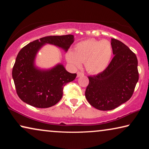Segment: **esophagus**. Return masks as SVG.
Segmentation results:
<instances>
[{"instance_id": "1", "label": "esophagus", "mask_w": 149, "mask_h": 149, "mask_svg": "<svg viewBox=\"0 0 149 149\" xmlns=\"http://www.w3.org/2000/svg\"><path fill=\"white\" fill-rule=\"evenodd\" d=\"M83 75H84V74L81 72H78L77 73V77H79L80 76H83Z\"/></svg>"}]
</instances>
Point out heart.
I'll use <instances>...</instances> for the list:
<instances>
[{
	"mask_svg": "<svg viewBox=\"0 0 149 149\" xmlns=\"http://www.w3.org/2000/svg\"><path fill=\"white\" fill-rule=\"evenodd\" d=\"M113 54L110 42L104 40L89 39L78 42L74 51L69 50L66 60L75 68H79L85 62V68L91 74H99L107 69Z\"/></svg>",
	"mask_w": 149,
	"mask_h": 149,
	"instance_id": "obj_1",
	"label": "heart"
}]
</instances>
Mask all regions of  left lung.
Here are the masks:
<instances>
[{
    "label": "left lung",
    "instance_id": "1",
    "mask_svg": "<svg viewBox=\"0 0 149 149\" xmlns=\"http://www.w3.org/2000/svg\"><path fill=\"white\" fill-rule=\"evenodd\" d=\"M114 58L104 71L89 76L85 97L100 110H110L132 97L139 80L135 54L119 40L111 39Z\"/></svg>",
    "mask_w": 149,
    "mask_h": 149
}]
</instances>
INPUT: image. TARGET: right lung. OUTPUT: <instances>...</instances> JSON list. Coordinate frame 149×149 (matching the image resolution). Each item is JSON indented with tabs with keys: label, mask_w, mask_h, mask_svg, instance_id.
I'll return each instance as SVG.
<instances>
[{
	"label": "right lung",
	"mask_w": 149,
	"mask_h": 149,
	"mask_svg": "<svg viewBox=\"0 0 149 149\" xmlns=\"http://www.w3.org/2000/svg\"><path fill=\"white\" fill-rule=\"evenodd\" d=\"M74 41L72 35L47 36L29 42L20 50L12 69V77L22 101L39 108L52 107L60 101L63 88L74 81L77 74L67 72L61 64L50 70L39 69L35 65V56L45 44L54 45L66 52Z\"/></svg>",
	"instance_id": "obj_1"
}]
</instances>
